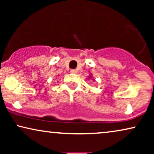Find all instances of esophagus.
Returning a JSON list of instances; mask_svg holds the SVG:
<instances>
[{
    "label": "esophagus",
    "instance_id": "esophagus-1",
    "mask_svg": "<svg viewBox=\"0 0 154 154\" xmlns=\"http://www.w3.org/2000/svg\"><path fill=\"white\" fill-rule=\"evenodd\" d=\"M70 72H71V73H77V71L75 70V69H71Z\"/></svg>",
    "mask_w": 154,
    "mask_h": 154
}]
</instances>
